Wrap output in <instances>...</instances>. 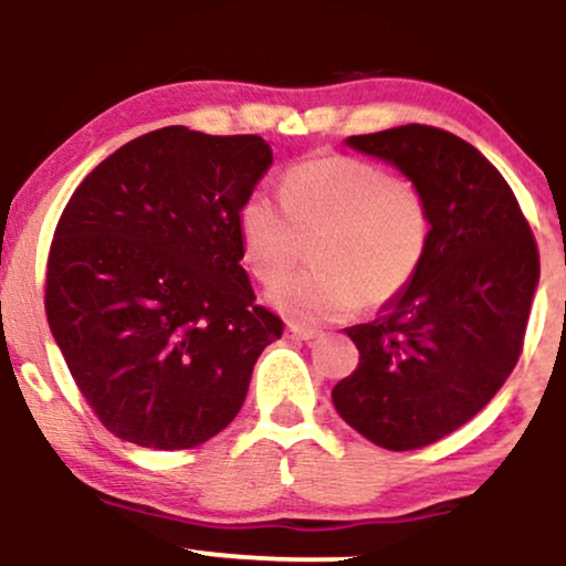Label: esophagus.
<instances>
[{"label": "esophagus", "mask_w": 566, "mask_h": 566, "mask_svg": "<svg viewBox=\"0 0 566 566\" xmlns=\"http://www.w3.org/2000/svg\"><path fill=\"white\" fill-rule=\"evenodd\" d=\"M287 335L292 340H314L319 337V329H311V327H301V324H287Z\"/></svg>", "instance_id": "1"}]
</instances>
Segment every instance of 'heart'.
Returning a JSON list of instances; mask_svg holds the SVG:
<instances>
[{"label": "heart", "mask_w": 566, "mask_h": 566, "mask_svg": "<svg viewBox=\"0 0 566 566\" xmlns=\"http://www.w3.org/2000/svg\"><path fill=\"white\" fill-rule=\"evenodd\" d=\"M423 193L373 161L319 157L284 175V201L252 191L239 207L244 261L261 282H276L314 239V269L269 290V303L292 322L322 324L391 303L423 263L428 244Z\"/></svg>", "instance_id": "1"}]
</instances>
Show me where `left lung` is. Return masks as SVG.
I'll return each mask as SVG.
<instances>
[{"label":"left lung","instance_id":"1","mask_svg":"<svg viewBox=\"0 0 566 566\" xmlns=\"http://www.w3.org/2000/svg\"><path fill=\"white\" fill-rule=\"evenodd\" d=\"M346 146L405 175L431 231L407 290L346 329L359 367L333 405L373 444L418 450L469 423L516 367L541 255L511 186L458 135L405 125Z\"/></svg>","mask_w":566,"mask_h":566}]
</instances>
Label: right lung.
<instances>
[{
  "instance_id": "1",
  "label": "right lung",
  "mask_w": 566,
  "mask_h": 566,
  "mask_svg": "<svg viewBox=\"0 0 566 566\" xmlns=\"http://www.w3.org/2000/svg\"><path fill=\"white\" fill-rule=\"evenodd\" d=\"M274 161L261 135L161 127L82 180L57 220L44 311L114 437L191 450L237 418L284 324L242 269L239 207Z\"/></svg>"
}]
</instances>
